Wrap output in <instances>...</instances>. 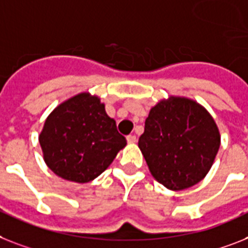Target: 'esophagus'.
Listing matches in <instances>:
<instances>
[{
  "mask_svg": "<svg viewBox=\"0 0 248 248\" xmlns=\"http://www.w3.org/2000/svg\"><path fill=\"white\" fill-rule=\"evenodd\" d=\"M126 140H128V143H130V144H133V143H136L137 142V137L136 136H128L126 137Z\"/></svg>",
  "mask_w": 248,
  "mask_h": 248,
  "instance_id": "obj_1",
  "label": "esophagus"
}]
</instances>
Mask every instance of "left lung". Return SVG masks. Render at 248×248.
I'll use <instances>...</instances> for the list:
<instances>
[{
  "label": "left lung",
  "instance_id": "1",
  "mask_svg": "<svg viewBox=\"0 0 248 248\" xmlns=\"http://www.w3.org/2000/svg\"><path fill=\"white\" fill-rule=\"evenodd\" d=\"M219 146V129L210 112L195 100L173 95L151 108L138 142L155 180L172 191L200 183Z\"/></svg>",
  "mask_w": 248,
  "mask_h": 248
}]
</instances>
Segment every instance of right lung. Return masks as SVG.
<instances>
[{
    "mask_svg": "<svg viewBox=\"0 0 248 248\" xmlns=\"http://www.w3.org/2000/svg\"><path fill=\"white\" fill-rule=\"evenodd\" d=\"M39 143L49 169L77 184L95 180L126 146L105 104L87 91L64 100L49 114Z\"/></svg>",
    "mask_w": 248,
    "mask_h": 248,
    "instance_id": "add662e5",
    "label": "right lung"
}]
</instances>
